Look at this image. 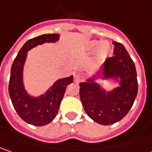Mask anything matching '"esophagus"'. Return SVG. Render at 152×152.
Wrapping results in <instances>:
<instances>
[{"mask_svg":"<svg viewBox=\"0 0 152 152\" xmlns=\"http://www.w3.org/2000/svg\"><path fill=\"white\" fill-rule=\"evenodd\" d=\"M74 80L76 82H81L83 80V74L81 72H76L74 76Z\"/></svg>","mask_w":152,"mask_h":152,"instance_id":"esophagus-1","label":"esophagus"}]
</instances>
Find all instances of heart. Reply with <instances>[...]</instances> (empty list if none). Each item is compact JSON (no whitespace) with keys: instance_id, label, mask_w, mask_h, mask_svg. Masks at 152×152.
Instances as JSON below:
<instances>
[{"instance_id":"heart-1","label":"heart","mask_w":152,"mask_h":152,"mask_svg":"<svg viewBox=\"0 0 152 152\" xmlns=\"http://www.w3.org/2000/svg\"><path fill=\"white\" fill-rule=\"evenodd\" d=\"M98 45H100V46H99L98 50H97V59L98 60H103L104 58H106L107 55L110 54V52H111V46L109 45L108 43H106V42L100 45L99 41L92 40L88 45V50H94Z\"/></svg>"}]
</instances>
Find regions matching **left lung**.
I'll return each mask as SVG.
<instances>
[{
  "label": "left lung",
  "mask_w": 152,
  "mask_h": 152,
  "mask_svg": "<svg viewBox=\"0 0 152 152\" xmlns=\"http://www.w3.org/2000/svg\"><path fill=\"white\" fill-rule=\"evenodd\" d=\"M113 44L114 55L107 58L102 72L106 77H119L120 86L106 93L92 79L80 83V97L85 112L102 125L121 120L130 110L138 92L133 60L122 44L114 41Z\"/></svg>",
  "instance_id": "obj_1"
}]
</instances>
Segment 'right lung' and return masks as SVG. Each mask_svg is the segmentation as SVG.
Here are the masks:
<instances>
[{"mask_svg":"<svg viewBox=\"0 0 152 152\" xmlns=\"http://www.w3.org/2000/svg\"><path fill=\"white\" fill-rule=\"evenodd\" d=\"M59 39V34H43L27 41L15 58L8 86L9 95L16 112L25 122L35 126L50 124L59 112L60 102L64 97L66 86L73 82V76L60 79L39 97L27 94L23 83V69L27 52L32 48L44 43H54Z\"/></svg>","mask_w":152,"mask_h":152,"instance_id":"add662e5","label":"right lung"}]
</instances>
